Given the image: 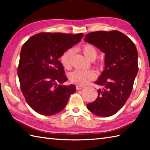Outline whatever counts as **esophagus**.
Masks as SVG:
<instances>
[{
    "label": "esophagus",
    "mask_w": 150,
    "mask_h": 150,
    "mask_svg": "<svg viewBox=\"0 0 150 150\" xmlns=\"http://www.w3.org/2000/svg\"><path fill=\"white\" fill-rule=\"evenodd\" d=\"M84 88V86H82V85H77V86H76V89H77V90H81V89H82V88Z\"/></svg>",
    "instance_id": "obj_1"
}]
</instances>
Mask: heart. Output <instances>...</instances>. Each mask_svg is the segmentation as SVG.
<instances>
[{
    "instance_id": "obj_1",
    "label": "heart",
    "mask_w": 150,
    "mask_h": 150,
    "mask_svg": "<svg viewBox=\"0 0 150 150\" xmlns=\"http://www.w3.org/2000/svg\"><path fill=\"white\" fill-rule=\"evenodd\" d=\"M82 52L85 57L91 60L96 58L97 55V48L92 44H85L82 47ZM73 54V50L70 49L67 50L61 56V62L66 69L71 68V59ZM97 77L96 73L93 70H88V71H80L76 70L70 74V80L73 83L79 85H86L90 83Z\"/></svg>"
}]
</instances>
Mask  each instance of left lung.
I'll use <instances>...</instances> for the list:
<instances>
[{
	"label": "left lung",
	"instance_id": "left-lung-1",
	"mask_svg": "<svg viewBox=\"0 0 150 150\" xmlns=\"http://www.w3.org/2000/svg\"><path fill=\"white\" fill-rule=\"evenodd\" d=\"M84 40L105 53V68L95 82L103 88L87 108L97 116H111L123 107L132 91L139 69L137 50L129 38L117 30L91 32Z\"/></svg>",
	"mask_w": 150,
	"mask_h": 150
}]
</instances>
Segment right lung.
<instances>
[{
	"label": "right lung",
	"instance_id": "right-lung-1",
	"mask_svg": "<svg viewBox=\"0 0 150 150\" xmlns=\"http://www.w3.org/2000/svg\"><path fill=\"white\" fill-rule=\"evenodd\" d=\"M83 36V33H40L23 44L17 69L21 90L37 113L46 116L59 113L75 92L74 85H63L68 78L59 58Z\"/></svg>",
	"mask_w": 150,
	"mask_h": 150
}]
</instances>
